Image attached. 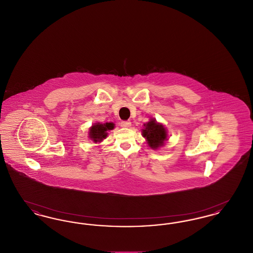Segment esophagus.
Returning a JSON list of instances; mask_svg holds the SVG:
<instances>
[{
    "label": "esophagus",
    "mask_w": 253,
    "mask_h": 253,
    "mask_svg": "<svg viewBox=\"0 0 253 253\" xmlns=\"http://www.w3.org/2000/svg\"><path fill=\"white\" fill-rule=\"evenodd\" d=\"M121 126L123 128H129V127H131V122L130 121H121Z\"/></svg>",
    "instance_id": "34e87169"
}]
</instances>
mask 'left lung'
Wrapping results in <instances>:
<instances>
[{"instance_id":"obj_1","label":"left lung","mask_w":253,"mask_h":253,"mask_svg":"<svg viewBox=\"0 0 253 253\" xmlns=\"http://www.w3.org/2000/svg\"><path fill=\"white\" fill-rule=\"evenodd\" d=\"M141 133L148 146L153 150H158L168 140L166 127L162 123L157 122L156 119L151 118L145 123L143 129H141Z\"/></svg>"}]
</instances>
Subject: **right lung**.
Segmentation results:
<instances>
[{
	"label": "right lung",
	"mask_w": 253,
	"mask_h": 253,
	"mask_svg": "<svg viewBox=\"0 0 253 253\" xmlns=\"http://www.w3.org/2000/svg\"><path fill=\"white\" fill-rule=\"evenodd\" d=\"M114 128L115 124L113 122H96L89 128L88 136L92 141H94V143H100L108 136L109 131L113 130Z\"/></svg>",
	"instance_id": "right-lung-1"
}]
</instances>
